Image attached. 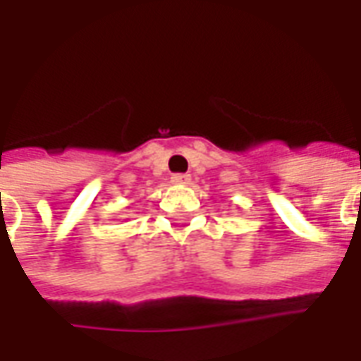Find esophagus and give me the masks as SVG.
Returning a JSON list of instances; mask_svg holds the SVG:
<instances>
[{
	"label": "esophagus",
	"instance_id": "esophagus-1",
	"mask_svg": "<svg viewBox=\"0 0 361 361\" xmlns=\"http://www.w3.org/2000/svg\"><path fill=\"white\" fill-rule=\"evenodd\" d=\"M189 181H191L189 173H173L172 176V183H176V185H188Z\"/></svg>",
	"mask_w": 361,
	"mask_h": 361
}]
</instances>
